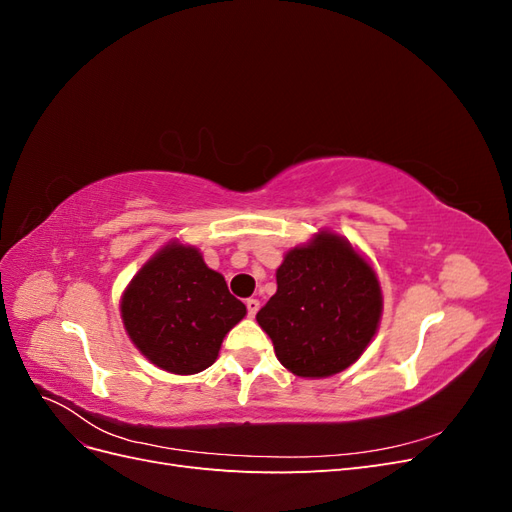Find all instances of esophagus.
Returning a JSON list of instances; mask_svg holds the SVG:
<instances>
[{
    "mask_svg": "<svg viewBox=\"0 0 512 512\" xmlns=\"http://www.w3.org/2000/svg\"><path fill=\"white\" fill-rule=\"evenodd\" d=\"M245 307H247V314H250V316L254 318L256 312L260 309V301H258V299H247V301H245Z\"/></svg>",
    "mask_w": 512,
    "mask_h": 512,
    "instance_id": "obj_1",
    "label": "esophagus"
}]
</instances>
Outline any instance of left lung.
<instances>
[{
    "label": "left lung",
    "mask_w": 512,
    "mask_h": 512,
    "mask_svg": "<svg viewBox=\"0 0 512 512\" xmlns=\"http://www.w3.org/2000/svg\"><path fill=\"white\" fill-rule=\"evenodd\" d=\"M275 277L277 292L256 320L288 371L327 378L359 359L378 331L382 290L350 241L320 230L284 256Z\"/></svg>",
    "instance_id": "1"
}]
</instances>
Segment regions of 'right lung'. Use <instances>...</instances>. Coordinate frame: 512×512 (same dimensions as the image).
I'll list each match as a JSON object with an SVG mask.
<instances>
[{
  "instance_id": "obj_1",
  "label": "right lung",
  "mask_w": 512,
  "mask_h": 512,
  "mask_svg": "<svg viewBox=\"0 0 512 512\" xmlns=\"http://www.w3.org/2000/svg\"><path fill=\"white\" fill-rule=\"evenodd\" d=\"M247 314L224 277L192 245L170 241L138 271L121 297L132 344L153 365L190 376L218 359L226 333Z\"/></svg>"
}]
</instances>
